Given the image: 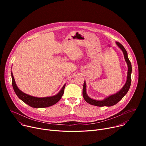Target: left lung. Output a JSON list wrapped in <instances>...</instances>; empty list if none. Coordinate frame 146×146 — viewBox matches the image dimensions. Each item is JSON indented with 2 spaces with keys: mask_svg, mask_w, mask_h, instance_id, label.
Segmentation results:
<instances>
[{
  "mask_svg": "<svg viewBox=\"0 0 146 146\" xmlns=\"http://www.w3.org/2000/svg\"><path fill=\"white\" fill-rule=\"evenodd\" d=\"M116 43L118 47L122 50V52H123L125 61L128 65V69L127 82L125 84V85L123 86V88H122V89L119 90L118 93L106 98L103 101L94 100V99L90 98L87 95L86 92V83L85 82L83 83V96L84 99H85V100L89 104L97 106H111L115 105L120 100H121L122 98L126 95V94L128 92V91L130 88V85H131V74L132 72L131 64L128 58L127 51L125 49V48L123 47V45L118 42H116Z\"/></svg>",
  "mask_w": 146,
  "mask_h": 146,
  "instance_id": "left-lung-1",
  "label": "left lung"
}]
</instances>
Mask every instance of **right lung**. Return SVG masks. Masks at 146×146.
<instances>
[{
    "instance_id": "add662e5",
    "label": "right lung",
    "mask_w": 146,
    "mask_h": 146,
    "mask_svg": "<svg viewBox=\"0 0 146 146\" xmlns=\"http://www.w3.org/2000/svg\"><path fill=\"white\" fill-rule=\"evenodd\" d=\"M11 76L12 86L15 94H17L18 97L21 99L23 102H24L30 106L33 107V108H45V107H48L54 105L60 101V99L64 94L65 85L59 92V93L54 96L46 98H36L28 95L22 92V91L18 89L16 85V83H15L12 73H11Z\"/></svg>"
}]
</instances>
